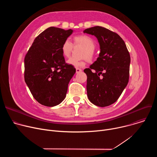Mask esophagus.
<instances>
[{
  "mask_svg": "<svg viewBox=\"0 0 157 157\" xmlns=\"http://www.w3.org/2000/svg\"><path fill=\"white\" fill-rule=\"evenodd\" d=\"M82 71V70H81V69H79V68H76V73H80V72H81Z\"/></svg>",
  "mask_w": 157,
  "mask_h": 157,
  "instance_id": "1",
  "label": "esophagus"
}]
</instances>
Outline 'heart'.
Here are the masks:
<instances>
[{
	"label": "heart",
	"instance_id": "obj_1",
	"mask_svg": "<svg viewBox=\"0 0 157 157\" xmlns=\"http://www.w3.org/2000/svg\"><path fill=\"white\" fill-rule=\"evenodd\" d=\"M74 46L79 45L84 48L81 53V56L84 57L81 59H77L75 58H70L68 60V63L75 67H83L85 66V61L87 59L89 61H92L94 58V48L96 43L94 40L87 35H80L73 38ZM73 44L68 39L65 40L61 47L63 55L64 57H69L73 51ZM86 58V59L85 57Z\"/></svg>",
	"mask_w": 157,
	"mask_h": 157
}]
</instances>
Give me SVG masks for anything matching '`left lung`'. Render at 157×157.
<instances>
[{"mask_svg":"<svg viewBox=\"0 0 157 157\" xmlns=\"http://www.w3.org/2000/svg\"><path fill=\"white\" fill-rule=\"evenodd\" d=\"M94 35L100 44L97 60L86 68L89 100L99 107L114 103L127 86L129 79L130 56L125 43L116 33L96 26L84 30Z\"/></svg>","mask_w":157,"mask_h":157,"instance_id":"1","label":"left lung"}]
</instances>
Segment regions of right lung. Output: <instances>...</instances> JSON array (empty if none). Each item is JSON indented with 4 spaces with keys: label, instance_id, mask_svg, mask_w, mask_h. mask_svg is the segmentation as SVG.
Instances as JSON below:
<instances>
[{
    "label": "right lung",
    "instance_id": "obj_1",
    "mask_svg": "<svg viewBox=\"0 0 157 157\" xmlns=\"http://www.w3.org/2000/svg\"><path fill=\"white\" fill-rule=\"evenodd\" d=\"M72 33L71 29L49 27L35 38L25 56V81L41 105L53 107L66 97L76 69L65 62L61 47Z\"/></svg>",
    "mask_w": 157,
    "mask_h": 157
}]
</instances>
